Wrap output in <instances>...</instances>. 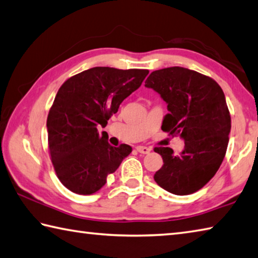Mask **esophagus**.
<instances>
[{
	"mask_svg": "<svg viewBox=\"0 0 258 258\" xmlns=\"http://www.w3.org/2000/svg\"><path fill=\"white\" fill-rule=\"evenodd\" d=\"M136 149H137V152L138 153H140V154H148L150 150V148H148V147H145V146H137V147H136Z\"/></svg>",
	"mask_w": 258,
	"mask_h": 258,
	"instance_id": "34e87169",
	"label": "esophagus"
}]
</instances>
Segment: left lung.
I'll use <instances>...</instances> for the list:
<instances>
[{"label": "left lung", "instance_id": "obj_1", "mask_svg": "<svg viewBox=\"0 0 258 258\" xmlns=\"http://www.w3.org/2000/svg\"><path fill=\"white\" fill-rule=\"evenodd\" d=\"M145 86L167 104L162 130L185 143L178 156L168 147L155 148L164 165L154 179L176 196L199 191L219 169L229 142L231 120L222 89L211 77L178 66L153 72Z\"/></svg>", "mask_w": 258, "mask_h": 258}]
</instances>
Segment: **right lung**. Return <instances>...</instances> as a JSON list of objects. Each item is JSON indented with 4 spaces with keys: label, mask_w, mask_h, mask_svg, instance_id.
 <instances>
[{
    "label": "right lung",
    "mask_w": 258,
    "mask_h": 258,
    "mask_svg": "<svg viewBox=\"0 0 258 258\" xmlns=\"http://www.w3.org/2000/svg\"><path fill=\"white\" fill-rule=\"evenodd\" d=\"M147 70L93 67L67 80L58 90L47 118L51 162L59 181L72 192L90 196L106 183L131 153L113 147L104 128L122 101L139 89Z\"/></svg>",
    "instance_id": "right-lung-1"
}]
</instances>
